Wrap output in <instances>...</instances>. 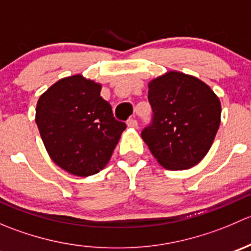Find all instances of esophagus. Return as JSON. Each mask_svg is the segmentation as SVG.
Masks as SVG:
<instances>
[{"label": "esophagus", "instance_id": "1", "mask_svg": "<svg viewBox=\"0 0 251 251\" xmlns=\"http://www.w3.org/2000/svg\"><path fill=\"white\" fill-rule=\"evenodd\" d=\"M127 126L131 128H137V126H138L137 120H136V119H130V120L127 121Z\"/></svg>", "mask_w": 251, "mask_h": 251}]
</instances>
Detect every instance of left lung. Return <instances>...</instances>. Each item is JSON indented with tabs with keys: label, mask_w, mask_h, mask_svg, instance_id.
I'll return each instance as SVG.
<instances>
[{
	"label": "left lung",
	"mask_w": 251,
	"mask_h": 251,
	"mask_svg": "<svg viewBox=\"0 0 251 251\" xmlns=\"http://www.w3.org/2000/svg\"><path fill=\"white\" fill-rule=\"evenodd\" d=\"M151 125L141 136L168 170L197 165L211 148L221 123V103L214 91L192 75L168 72L148 83Z\"/></svg>",
	"instance_id": "1"
}]
</instances>
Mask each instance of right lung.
Listing matches in <instances>:
<instances>
[{
	"label": "right lung",
	"instance_id": "add662e5",
	"mask_svg": "<svg viewBox=\"0 0 251 251\" xmlns=\"http://www.w3.org/2000/svg\"><path fill=\"white\" fill-rule=\"evenodd\" d=\"M100 90V83L76 74L58 80L37 100L35 121L48 155L75 176L103 170L126 128Z\"/></svg>",
	"mask_w": 251,
	"mask_h": 251
}]
</instances>
